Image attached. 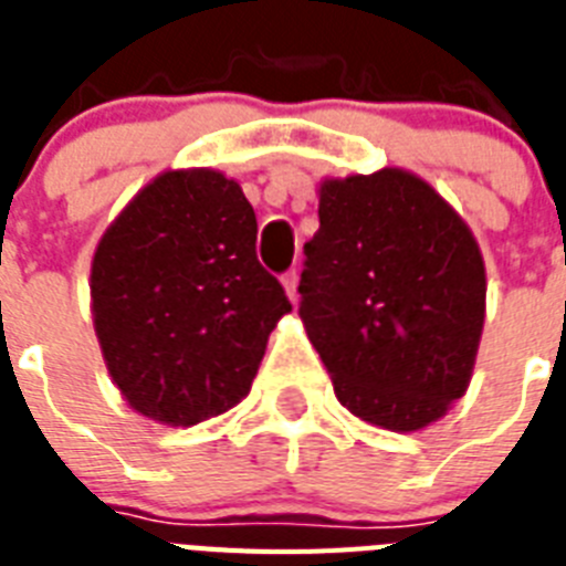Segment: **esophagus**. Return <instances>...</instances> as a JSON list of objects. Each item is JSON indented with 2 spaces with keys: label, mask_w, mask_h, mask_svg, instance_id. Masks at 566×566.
<instances>
[{
  "label": "esophagus",
  "mask_w": 566,
  "mask_h": 566,
  "mask_svg": "<svg viewBox=\"0 0 566 566\" xmlns=\"http://www.w3.org/2000/svg\"><path fill=\"white\" fill-rule=\"evenodd\" d=\"M282 284H284V293L291 296V302L300 300V293H296V287H300V275H296V270H291V273L282 275Z\"/></svg>",
  "instance_id": "34e87169"
}]
</instances>
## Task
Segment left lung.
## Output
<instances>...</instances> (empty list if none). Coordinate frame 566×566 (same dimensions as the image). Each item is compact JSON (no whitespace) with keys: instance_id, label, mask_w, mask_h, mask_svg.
<instances>
[{"instance_id":"obj_1","label":"left lung","mask_w":566,"mask_h":566,"mask_svg":"<svg viewBox=\"0 0 566 566\" xmlns=\"http://www.w3.org/2000/svg\"><path fill=\"white\" fill-rule=\"evenodd\" d=\"M302 326L337 402L387 431L438 422L473 378L484 328L482 249L429 181L399 167L319 181Z\"/></svg>"}]
</instances>
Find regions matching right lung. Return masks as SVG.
<instances>
[{
    "instance_id": "obj_1",
    "label": "right lung",
    "mask_w": 566,
    "mask_h": 566,
    "mask_svg": "<svg viewBox=\"0 0 566 566\" xmlns=\"http://www.w3.org/2000/svg\"><path fill=\"white\" fill-rule=\"evenodd\" d=\"M255 240L240 185L208 167L155 176L105 229L91 264L93 328L137 413L196 426L249 394L291 311Z\"/></svg>"
}]
</instances>
